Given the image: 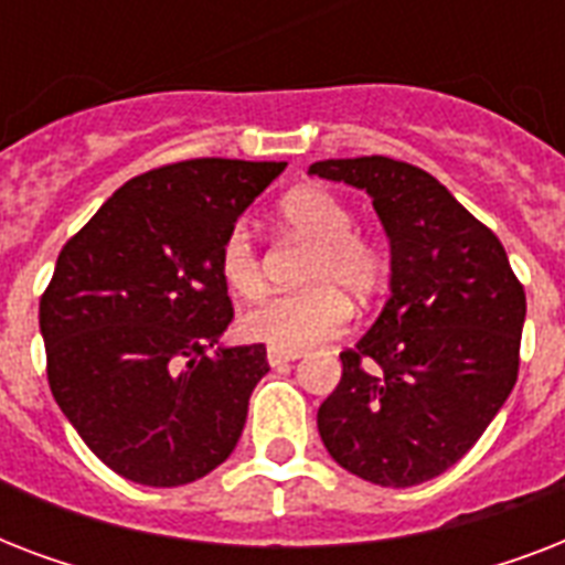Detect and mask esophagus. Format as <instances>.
Segmentation results:
<instances>
[{
    "instance_id": "obj_1",
    "label": "esophagus",
    "mask_w": 565,
    "mask_h": 565,
    "mask_svg": "<svg viewBox=\"0 0 565 565\" xmlns=\"http://www.w3.org/2000/svg\"><path fill=\"white\" fill-rule=\"evenodd\" d=\"M299 358H301L299 352H278V349H269V352H266V361H269V366H281V363L299 361Z\"/></svg>"
}]
</instances>
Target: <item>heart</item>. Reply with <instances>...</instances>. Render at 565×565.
I'll use <instances>...</instances> for the list:
<instances>
[{
	"label": "heart",
	"instance_id": "heart-1",
	"mask_svg": "<svg viewBox=\"0 0 565 565\" xmlns=\"http://www.w3.org/2000/svg\"><path fill=\"white\" fill-rule=\"evenodd\" d=\"M281 222L296 237L313 243L301 281L310 290L273 296L239 317V331L252 343L278 352H301L343 334L352 319L345 295L370 301L386 278V255L377 239L354 231L352 207L328 188L308 184L284 195ZM216 266L225 287L239 299H255L266 287L264 264L246 225H231L220 243Z\"/></svg>",
	"mask_w": 565,
	"mask_h": 565
}]
</instances>
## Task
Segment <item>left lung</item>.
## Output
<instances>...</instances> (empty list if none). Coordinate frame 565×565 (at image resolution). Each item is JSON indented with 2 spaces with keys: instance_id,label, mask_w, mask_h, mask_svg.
<instances>
[{
  "instance_id": "obj_1",
  "label": "left lung",
  "mask_w": 565,
  "mask_h": 565,
  "mask_svg": "<svg viewBox=\"0 0 565 565\" xmlns=\"http://www.w3.org/2000/svg\"><path fill=\"white\" fill-rule=\"evenodd\" d=\"M310 172L366 190L393 252V296L370 334L340 352L319 437L363 481L416 487L455 466L508 402L525 287L499 237L419 167L370 154Z\"/></svg>"
}]
</instances>
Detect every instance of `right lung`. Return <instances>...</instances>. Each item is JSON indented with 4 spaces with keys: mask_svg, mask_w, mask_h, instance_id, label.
Masks as SVG:
<instances>
[{
    "mask_svg": "<svg viewBox=\"0 0 565 565\" xmlns=\"http://www.w3.org/2000/svg\"><path fill=\"white\" fill-rule=\"evenodd\" d=\"M287 163L193 158L126 181L57 255L40 296L46 377L93 455L146 487H181L237 446L266 345L231 326L216 255Z\"/></svg>",
    "mask_w": 565,
    "mask_h": 565,
    "instance_id": "right-lung-1",
    "label": "right lung"
}]
</instances>
